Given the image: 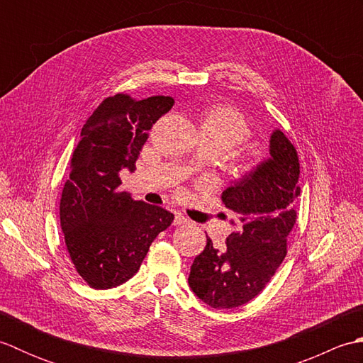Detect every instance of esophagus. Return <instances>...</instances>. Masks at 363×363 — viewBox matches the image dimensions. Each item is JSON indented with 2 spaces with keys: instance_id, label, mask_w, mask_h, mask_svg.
I'll list each match as a JSON object with an SVG mask.
<instances>
[{
  "instance_id": "obj_1",
  "label": "esophagus",
  "mask_w": 363,
  "mask_h": 363,
  "mask_svg": "<svg viewBox=\"0 0 363 363\" xmlns=\"http://www.w3.org/2000/svg\"><path fill=\"white\" fill-rule=\"evenodd\" d=\"M187 223H189V220H187L186 217H184L182 213H179V212H176V213H174V221H173V225H174V226L187 225Z\"/></svg>"
}]
</instances>
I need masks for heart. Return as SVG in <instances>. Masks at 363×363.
<instances>
[{
    "instance_id": "obj_1",
    "label": "heart",
    "mask_w": 363,
    "mask_h": 363,
    "mask_svg": "<svg viewBox=\"0 0 363 363\" xmlns=\"http://www.w3.org/2000/svg\"><path fill=\"white\" fill-rule=\"evenodd\" d=\"M199 135L203 140H211L218 145L221 151H229L235 146L250 140L252 128L245 115L229 104H217L207 109L201 118ZM254 164L250 159H243L237 165L238 176H248L254 172Z\"/></svg>"
}]
</instances>
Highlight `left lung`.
<instances>
[{"mask_svg": "<svg viewBox=\"0 0 363 363\" xmlns=\"http://www.w3.org/2000/svg\"><path fill=\"white\" fill-rule=\"evenodd\" d=\"M272 157L228 187L221 201L235 217L226 246L204 251L190 267L189 284L213 309H233L256 298L287 256V238L296 225L299 159L281 130L269 140Z\"/></svg>", "mask_w": 363, "mask_h": 363, "instance_id": "8db88e82", "label": "left lung"}]
</instances>
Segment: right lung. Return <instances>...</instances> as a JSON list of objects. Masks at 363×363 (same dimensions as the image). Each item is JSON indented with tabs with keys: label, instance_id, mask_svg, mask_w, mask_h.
Here are the masks:
<instances>
[{
	"label": "right lung",
	"instance_id": "1",
	"mask_svg": "<svg viewBox=\"0 0 363 363\" xmlns=\"http://www.w3.org/2000/svg\"><path fill=\"white\" fill-rule=\"evenodd\" d=\"M174 104L169 96L106 98L81 130L60 198V226L74 269L89 287L130 279L151 243L174 220L159 206L120 191V172L135 169L148 130Z\"/></svg>",
	"mask_w": 363,
	"mask_h": 363
}]
</instances>
